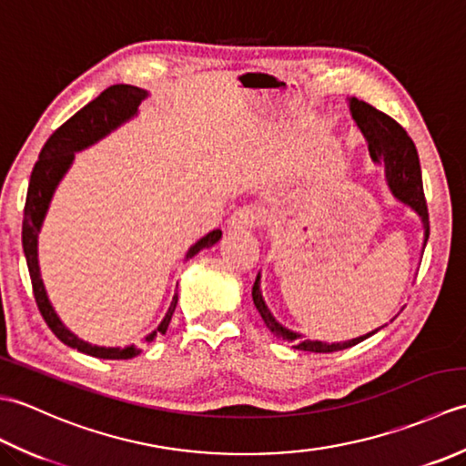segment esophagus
<instances>
[{"mask_svg":"<svg viewBox=\"0 0 466 466\" xmlns=\"http://www.w3.org/2000/svg\"><path fill=\"white\" fill-rule=\"evenodd\" d=\"M256 222H258V214H256L252 208H240V210H236L230 216L228 228L234 232H244V230H250Z\"/></svg>","mask_w":466,"mask_h":466,"instance_id":"1","label":"esophagus"}]
</instances>
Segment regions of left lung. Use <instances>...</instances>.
<instances>
[{
    "label": "left lung",
    "mask_w": 466,
    "mask_h": 466,
    "mask_svg": "<svg viewBox=\"0 0 466 466\" xmlns=\"http://www.w3.org/2000/svg\"><path fill=\"white\" fill-rule=\"evenodd\" d=\"M349 106H350L352 120L356 122V126L360 127V132L364 134L366 142H369V152H370L372 162L384 164L386 184H389L392 196L397 198L399 202H402L404 206H409L410 210L417 212V216L420 218L422 228H424V240H422V250H424V246H427V240H429L431 228H429L427 200H424V192H422V174H420L417 146H414L409 134L402 130V126L394 122L392 117L376 110V107H372L370 104L356 100V97H349ZM260 279H262V274L258 272V276H256V282L252 286V300H254L256 310L260 312L266 329H268L276 336V339L292 344V349H296V350L339 352V350L350 349V346L366 340L369 336L376 334L386 326L384 324V326H380V329H376L372 332H366L362 336H356V339L342 340V342L310 340V339H306V336H302L300 332L286 329V326H282L279 320L274 319V314L270 312L268 304H266L264 296H262Z\"/></svg>",
    "instance_id": "obj_1"
}]
</instances>
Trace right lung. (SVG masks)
<instances>
[{"label": "right lung", "instance_id": "right-lung-1", "mask_svg": "<svg viewBox=\"0 0 466 466\" xmlns=\"http://www.w3.org/2000/svg\"><path fill=\"white\" fill-rule=\"evenodd\" d=\"M147 97V92L142 87L127 86V84H116L104 90L100 96L84 106L80 112L74 114L69 120L59 126L57 130L49 136V140L39 152V160L34 166L32 177H29L25 208H24V226H22V244L24 254L29 270V279H32V289L37 302V309L42 312L44 320L47 322L49 330H52L59 340L67 344L69 349H76L84 354L96 356V359L106 360H127L134 359L142 352V346H97L90 344L67 329V326L59 320L57 312L54 310L49 296L46 292V286L42 280V272H39V258H37V240L39 232L46 220V214L52 204V198L57 190L59 182L64 180L69 167L74 164L76 152H82L86 147L97 144L107 134H112L117 127L130 122L132 117L137 116V106H140ZM222 238V230H212L200 240L192 244L186 252V260L192 258L204 248H210L218 240ZM177 304V292H174L170 309H167L162 322L156 329L146 334L144 346H152L157 336L167 330V324L172 320V314Z\"/></svg>", "mask_w": 466, "mask_h": 466}]
</instances>
